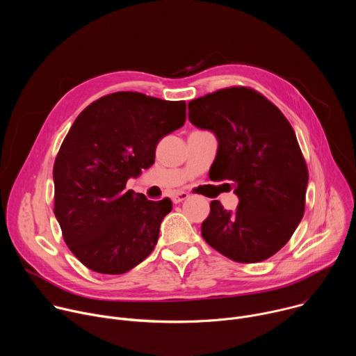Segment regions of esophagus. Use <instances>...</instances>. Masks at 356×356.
Returning <instances> with one entry per match:
<instances>
[{"label": "esophagus", "instance_id": "34e87169", "mask_svg": "<svg viewBox=\"0 0 356 356\" xmlns=\"http://www.w3.org/2000/svg\"><path fill=\"white\" fill-rule=\"evenodd\" d=\"M187 198H188V193H186V191H176L172 195V200H173L175 204H179V202H181V201H184Z\"/></svg>", "mask_w": 356, "mask_h": 356}]
</instances>
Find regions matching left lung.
I'll list each match as a JSON object with an SVG mask.
<instances>
[{
    "mask_svg": "<svg viewBox=\"0 0 356 356\" xmlns=\"http://www.w3.org/2000/svg\"><path fill=\"white\" fill-rule=\"evenodd\" d=\"M188 111L191 124L218 139L210 179L232 181L239 198L234 213L211 201L202 238L239 264L273 257L306 206L309 169L290 122L264 94L243 86L191 99Z\"/></svg>",
    "mask_w": 356,
    "mask_h": 356,
    "instance_id": "1",
    "label": "left lung"
}]
</instances>
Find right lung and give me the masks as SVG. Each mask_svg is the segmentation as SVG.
I'll use <instances>...</instances> for the list:
<instances>
[{
  "mask_svg": "<svg viewBox=\"0 0 356 356\" xmlns=\"http://www.w3.org/2000/svg\"><path fill=\"white\" fill-rule=\"evenodd\" d=\"M184 122V101L136 91L101 97L73 122L54 166V211L66 245L90 270L122 275L154 250L172 201L125 186L155 163L158 142Z\"/></svg>",
  "mask_w": 356,
  "mask_h": 356,
  "instance_id": "1",
  "label": "right lung"
}]
</instances>
